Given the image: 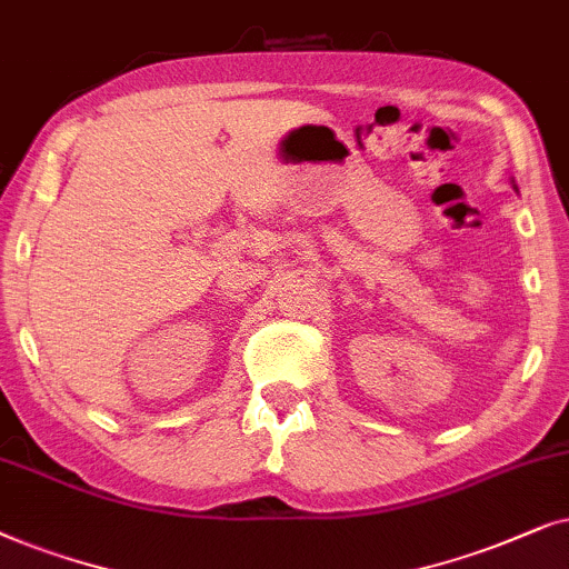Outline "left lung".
<instances>
[{
	"label": "left lung",
	"mask_w": 569,
	"mask_h": 569,
	"mask_svg": "<svg viewBox=\"0 0 569 569\" xmlns=\"http://www.w3.org/2000/svg\"><path fill=\"white\" fill-rule=\"evenodd\" d=\"M512 187H515V184H512ZM515 189H518V187H515Z\"/></svg>",
	"instance_id": "8db88e82"
}]
</instances>
